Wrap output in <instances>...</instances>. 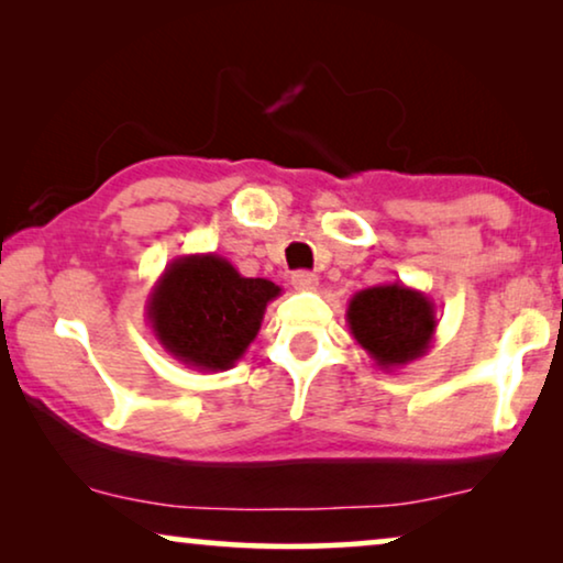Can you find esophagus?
Returning <instances> with one entry per match:
<instances>
[{"label":"esophagus","instance_id":"obj_1","mask_svg":"<svg viewBox=\"0 0 563 563\" xmlns=\"http://www.w3.org/2000/svg\"><path fill=\"white\" fill-rule=\"evenodd\" d=\"M291 287L299 289V291L318 289V276L310 274V272H297L295 276H291Z\"/></svg>","mask_w":563,"mask_h":563}]
</instances>
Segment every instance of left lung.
Segmentation results:
<instances>
[{
  "label": "left lung",
  "instance_id": "1",
  "mask_svg": "<svg viewBox=\"0 0 563 563\" xmlns=\"http://www.w3.org/2000/svg\"><path fill=\"white\" fill-rule=\"evenodd\" d=\"M351 335L374 358L391 372L422 358L435 341V305L407 284H376L351 297L345 310Z\"/></svg>",
  "mask_w": 563,
  "mask_h": 563
}]
</instances>
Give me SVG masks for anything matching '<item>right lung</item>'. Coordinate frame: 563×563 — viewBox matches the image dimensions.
I'll return each instance as SVG.
<instances>
[{
  "label": "right lung",
  "instance_id": "add662e5",
  "mask_svg": "<svg viewBox=\"0 0 563 563\" xmlns=\"http://www.w3.org/2000/svg\"><path fill=\"white\" fill-rule=\"evenodd\" d=\"M279 295L274 282L249 279L218 253H189L153 284L145 318L176 361L197 372H225L249 351L266 305Z\"/></svg>",
  "mask_w": 563,
  "mask_h": 563
}]
</instances>
